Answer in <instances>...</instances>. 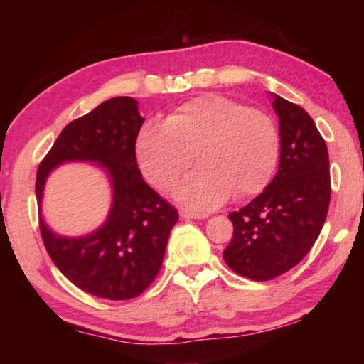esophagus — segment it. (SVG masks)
Wrapping results in <instances>:
<instances>
[{
    "mask_svg": "<svg viewBox=\"0 0 364 364\" xmlns=\"http://www.w3.org/2000/svg\"><path fill=\"white\" fill-rule=\"evenodd\" d=\"M180 215L183 218H197V220H204L208 217L207 212H194V210H188V208H183L180 212Z\"/></svg>",
    "mask_w": 364,
    "mask_h": 364,
    "instance_id": "1",
    "label": "esophagus"
}]
</instances>
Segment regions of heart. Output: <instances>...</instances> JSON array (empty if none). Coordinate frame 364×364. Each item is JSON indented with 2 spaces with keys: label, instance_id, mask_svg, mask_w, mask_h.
Segmentation results:
<instances>
[{
  "label": "heart",
  "instance_id": "b5f03b06",
  "mask_svg": "<svg viewBox=\"0 0 364 364\" xmlns=\"http://www.w3.org/2000/svg\"><path fill=\"white\" fill-rule=\"evenodd\" d=\"M281 138L276 122L260 109L226 96L194 97L146 125L136 138V160L154 188L167 191L193 164H200L175 191L181 204L213 207L234 194L255 196L278 167Z\"/></svg>",
  "mask_w": 364,
  "mask_h": 364
}]
</instances>
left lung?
<instances>
[{"label":"left lung","mask_w":364,"mask_h":364,"mask_svg":"<svg viewBox=\"0 0 364 364\" xmlns=\"http://www.w3.org/2000/svg\"><path fill=\"white\" fill-rule=\"evenodd\" d=\"M273 97L281 136L278 173L254 200L228 215L234 232L223 250L228 267L254 281L278 278L304 260L323 230L331 200L324 138L305 109Z\"/></svg>","instance_id":"1"}]
</instances>
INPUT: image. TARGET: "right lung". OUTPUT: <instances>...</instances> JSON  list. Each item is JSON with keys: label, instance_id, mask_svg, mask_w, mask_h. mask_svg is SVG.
<instances>
[{"label": "right lung", "instance_id": "right-lung-1", "mask_svg": "<svg viewBox=\"0 0 364 364\" xmlns=\"http://www.w3.org/2000/svg\"><path fill=\"white\" fill-rule=\"evenodd\" d=\"M144 119L138 101L112 97L70 122L36 171V200L49 171L69 160L97 162L110 175L114 204L100 230L83 237L53 232L40 215L43 244L54 264L78 289L107 300L143 294L162 267L176 208L143 180L136 162L138 133Z\"/></svg>", "mask_w": 364, "mask_h": 364}]
</instances>
